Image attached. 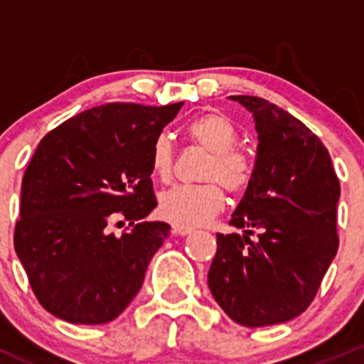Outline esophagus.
<instances>
[{
    "mask_svg": "<svg viewBox=\"0 0 364 364\" xmlns=\"http://www.w3.org/2000/svg\"><path fill=\"white\" fill-rule=\"evenodd\" d=\"M172 232L178 234V236H188L193 232L192 227H183V225H172Z\"/></svg>",
    "mask_w": 364,
    "mask_h": 364,
    "instance_id": "34e87169",
    "label": "esophagus"
}]
</instances>
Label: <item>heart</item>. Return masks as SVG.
Listing matches in <instances>:
<instances>
[{
	"label": "heart",
	"instance_id": "heart-1",
	"mask_svg": "<svg viewBox=\"0 0 364 364\" xmlns=\"http://www.w3.org/2000/svg\"><path fill=\"white\" fill-rule=\"evenodd\" d=\"M185 135L193 146L208 151L200 176V185L174 186L161 193L159 213L164 220L183 227H196L215 216L225 203L227 190L240 196L250 186L255 167L243 149L236 148L237 128L229 116L222 112H204L185 124ZM151 171L161 183L174 176V148L167 135L153 141Z\"/></svg>",
	"mask_w": 364,
	"mask_h": 364
}]
</instances>
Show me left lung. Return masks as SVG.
Masks as SVG:
<instances>
[{
  "mask_svg": "<svg viewBox=\"0 0 364 364\" xmlns=\"http://www.w3.org/2000/svg\"><path fill=\"white\" fill-rule=\"evenodd\" d=\"M230 98L253 112L259 146L255 174L229 222L245 234H216L208 284L237 324H282L310 306L338 252L340 183L306 124L260 97Z\"/></svg>",
  "mask_w": 364,
  "mask_h": 364,
  "instance_id": "8db88e82",
  "label": "left lung"
}]
</instances>
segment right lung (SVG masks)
<instances>
[{
	"label": "right lung",
	"mask_w": 364,
	"mask_h": 364,
	"mask_svg": "<svg viewBox=\"0 0 364 364\" xmlns=\"http://www.w3.org/2000/svg\"><path fill=\"white\" fill-rule=\"evenodd\" d=\"M112 102L63 121L40 141L21 188L14 247L49 314L111 322L141 291L171 227L155 209L151 146L181 109ZM131 223L121 237L111 223Z\"/></svg>",
	"instance_id": "1"
}]
</instances>
